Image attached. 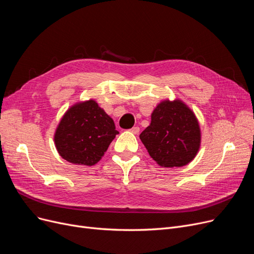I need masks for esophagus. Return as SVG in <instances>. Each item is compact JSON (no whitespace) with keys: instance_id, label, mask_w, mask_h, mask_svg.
Listing matches in <instances>:
<instances>
[{"instance_id":"obj_1","label":"esophagus","mask_w":254,"mask_h":254,"mask_svg":"<svg viewBox=\"0 0 254 254\" xmlns=\"http://www.w3.org/2000/svg\"><path fill=\"white\" fill-rule=\"evenodd\" d=\"M130 131H131L133 134H137L138 132H139V128H138V127H133V128L130 129Z\"/></svg>"}]
</instances>
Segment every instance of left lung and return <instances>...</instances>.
I'll list each match as a JSON object with an SVG mask.
<instances>
[{
	"instance_id": "1",
	"label": "left lung",
	"mask_w": 254,
	"mask_h": 254,
	"mask_svg": "<svg viewBox=\"0 0 254 254\" xmlns=\"http://www.w3.org/2000/svg\"><path fill=\"white\" fill-rule=\"evenodd\" d=\"M139 138L157 164L181 167L195 158L201 132L195 114L184 101L165 99L154 108L151 124Z\"/></svg>"
}]
</instances>
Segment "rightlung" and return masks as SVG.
<instances>
[{
  "label": "right lung",
  "instance_id": "right-lung-1",
  "mask_svg": "<svg viewBox=\"0 0 254 254\" xmlns=\"http://www.w3.org/2000/svg\"><path fill=\"white\" fill-rule=\"evenodd\" d=\"M119 131L94 99L70 106L56 128L55 146L66 161L92 166L100 161Z\"/></svg>",
  "mask_w": 254,
  "mask_h": 254
}]
</instances>
